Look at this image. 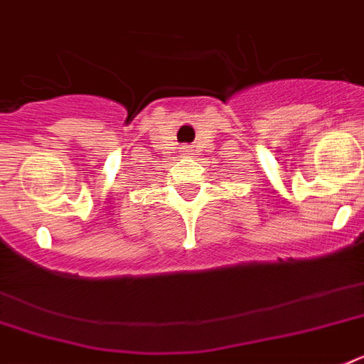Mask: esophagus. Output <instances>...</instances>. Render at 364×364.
<instances>
[{
	"mask_svg": "<svg viewBox=\"0 0 364 364\" xmlns=\"http://www.w3.org/2000/svg\"><path fill=\"white\" fill-rule=\"evenodd\" d=\"M181 155L183 156H191L192 155L191 147H181Z\"/></svg>",
	"mask_w": 364,
	"mask_h": 364,
	"instance_id": "1",
	"label": "esophagus"
}]
</instances>
